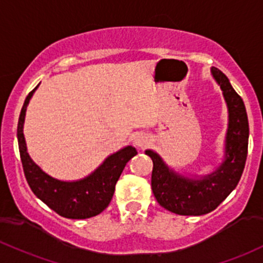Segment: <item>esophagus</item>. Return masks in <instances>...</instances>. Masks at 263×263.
<instances>
[{
    "mask_svg": "<svg viewBox=\"0 0 263 263\" xmlns=\"http://www.w3.org/2000/svg\"><path fill=\"white\" fill-rule=\"evenodd\" d=\"M135 145L138 146V147H146L148 145V138L145 137V136H141V135H138V136L135 137L134 140Z\"/></svg>",
    "mask_w": 263,
    "mask_h": 263,
    "instance_id": "34e87169",
    "label": "esophagus"
}]
</instances>
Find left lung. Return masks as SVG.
Here are the masks:
<instances>
[{
	"label": "left lung",
	"instance_id": "obj_1",
	"mask_svg": "<svg viewBox=\"0 0 263 263\" xmlns=\"http://www.w3.org/2000/svg\"><path fill=\"white\" fill-rule=\"evenodd\" d=\"M211 72L223 91L230 114L224 162L207 177L192 180L168 170L156 152L146 151L154 162L151 187L156 200L176 215L201 216L217 209L237 186L246 163L250 129L245 103L223 72L216 67Z\"/></svg>",
	"mask_w": 263,
	"mask_h": 263
}]
</instances>
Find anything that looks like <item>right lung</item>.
<instances>
[{"label": "right lung", "mask_w": 263, "mask_h": 263, "mask_svg": "<svg viewBox=\"0 0 263 263\" xmlns=\"http://www.w3.org/2000/svg\"><path fill=\"white\" fill-rule=\"evenodd\" d=\"M37 87L39 85L26 97L17 126L20 156L26 181L34 195L62 217L83 220L100 215L111 202L115 193V186L126 163L135 155H137L136 148L127 146L116 154L111 155L93 174L81 181L63 182L52 178L51 176L45 174L28 156L22 129L26 108Z\"/></svg>", "instance_id": "1"}]
</instances>
